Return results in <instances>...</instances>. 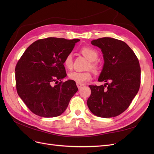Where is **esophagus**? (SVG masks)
Instances as JSON below:
<instances>
[{
	"instance_id": "34e87169",
	"label": "esophagus",
	"mask_w": 154,
	"mask_h": 154,
	"mask_svg": "<svg viewBox=\"0 0 154 154\" xmlns=\"http://www.w3.org/2000/svg\"><path fill=\"white\" fill-rule=\"evenodd\" d=\"M76 85H77V87H78V88H80L83 86H84V84H80V83H77Z\"/></svg>"
}]
</instances>
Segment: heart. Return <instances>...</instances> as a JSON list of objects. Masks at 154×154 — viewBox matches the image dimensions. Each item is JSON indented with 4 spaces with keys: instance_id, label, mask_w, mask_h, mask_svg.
Returning <instances> with one entry per match:
<instances>
[{
    "instance_id": "1",
    "label": "heart",
    "mask_w": 154,
    "mask_h": 154,
    "mask_svg": "<svg viewBox=\"0 0 154 154\" xmlns=\"http://www.w3.org/2000/svg\"><path fill=\"white\" fill-rule=\"evenodd\" d=\"M81 53L85 57L91 62V67L93 69L97 70L99 67V64L95 60H97L98 57L97 51L94 48L91 47H83L81 49ZM72 56L71 54H68L63 60V65L65 67L71 70L72 68ZM69 78L71 80L75 82L76 83L83 84L87 81H89L92 79V74L91 72H79L73 71L69 74Z\"/></svg>"
}]
</instances>
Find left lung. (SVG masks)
Segmentation results:
<instances>
[{"mask_svg":"<svg viewBox=\"0 0 154 154\" xmlns=\"http://www.w3.org/2000/svg\"><path fill=\"white\" fill-rule=\"evenodd\" d=\"M101 49L104 66L98 78L104 85H89L91 94L87 103L101 118L117 116L128 109L141 83V67L136 55L124 42L110 37L94 40Z\"/></svg>","mask_w":154,"mask_h":154,"instance_id":"obj_1","label":"left lung"}]
</instances>
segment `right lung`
<instances>
[{
  "label": "right lung",
  "mask_w": 154,
  "mask_h": 154,
  "mask_svg": "<svg viewBox=\"0 0 154 154\" xmlns=\"http://www.w3.org/2000/svg\"><path fill=\"white\" fill-rule=\"evenodd\" d=\"M79 39L49 38L31 44L15 67L18 96L35 114L44 118L61 115L78 88L67 76L63 60ZM60 81V82L59 81Z\"/></svg>",
  "instance_id": "1"
}]
</instances>
